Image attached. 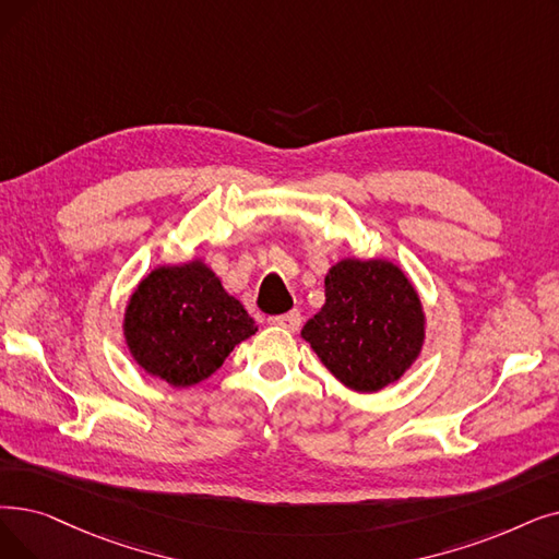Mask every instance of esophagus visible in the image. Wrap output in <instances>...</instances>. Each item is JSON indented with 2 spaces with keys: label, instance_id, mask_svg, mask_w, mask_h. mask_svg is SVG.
Wrapping results in <instances>:
<instances>
[{
  "label": "esophagus",
  "instance_id": "obj_1",
  "mask_svg": "<svg viewBox=\"0 0 559 559\" xmlns=\"http://www.w3.org/2000/svg\"><path fill=\"white\" fill-rule=\"evenodd\" d=\"M270 324L278 326L283 331H289V333H297L299 326H301V312L299 310H289L285 314H276V318H270Z\"/></svg>",
  "mask_w": 559,
  "mask_h": 559
}]
</instances>
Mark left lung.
Masks as SVG:
<instances>
[{
    "instance_id": "obj_1",
    "label": "left lung",
    "mask_w": 559,
    "mask_h": 559,
    "mask_svg": "<svg viewBox=\"0 0 559 559\" xmlns=\"http://www.w3.org/2000/svg\"><path fill=\"white\" fill-rule=\"evenodd\" d=\"M324 295L301 337L340 383L377 393L414 366L425 343V312L397 264L340 260L324 278Z\"/></svg>"
}]
</instances>
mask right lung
Segmentation results:
<instances>
[{
	"instance_id": "1",
	"label": "right lung",
	"mask_w": 559,
	"mask_h": 559,
	"mask_svg": "<svg viewBox=\"0 0 559 559\" xmlns=\"http://www.w3.org/2000/svg\"><path fill=\"white\" fill-rule=\"evenodd\" d=\"M126 343L148 374L176 388L201 383L258 326L201 260L157 266L126 308Z\"/></svg>"
}]
</instances>
